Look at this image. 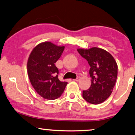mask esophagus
<instances>
[{"instance_id": "34e87169", "label": "esophagus", "mask_w": 135, "mask_h": 135, "mask_svg": "<svg viewBox=\"0 0 135 135\" xmlns=\"http://www.w3.org/2000/svg\"><path fill=\"white\" fill-rule=\"evenodd\" d=\"M79 79H80V77H78L77 78H76V79H73V81H78L79 80Z\"/></svg>"}]
</instances>
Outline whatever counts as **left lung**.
Masks as SVG:
<instances>
[{"instance_id": "8db88e82", "label": "left lung", "mask_w": 135, "mask_h": 135, "mask_svg": "<svg viewBox=\"0 0 135 135\" xmlns=\"http://www.w3.org/2000/svg\"><path fill=\"white\" fill-rule=\"evenodd\" d=\"M78 52L90 66L91 84L89 89L83 91V97L91 104H100L109 97L115 85L118 75L116 61L101 48L78 49Z\"/></svg>"}]
</instances>
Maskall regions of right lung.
I'll return each instance as SVG.
<instances>
[{"label":"right lung","mask_w":135,"mask_h":135,"mask_svg":"<svg viewBox=\"0 0 135 135\" xmlns=\"http://www.w3.org/2000/svg\"><path fill=\"white\" fill-rule=\"evenodd\" d=\"M64 49V46L44 42L34 48L28 59L30 81L36 92L44 99L53 100L59 98L68 84L58 79L59 70L55 65Z\"/></svg>","instance_id":"add662e5"}]
</instances>
